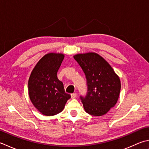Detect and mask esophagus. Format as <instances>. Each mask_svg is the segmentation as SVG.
Masks as SVG:
<instances>
[{
  "label": "esophagus",
  "mask_w": 149,
  "mask_h": 149,
  "mask_svg": "<svg viewBox=\"0 0 149 149\" xmlns=\"http://www.w3.org/2000/svg\"><path fill=\"white\" fill-rule=\"evenodd\" d=\"M76 97H77V94H76V93H74V94H71V97L72 99L75 98Z\"/></svg>",
  "instance_id": "34e87169"
}]
</instances>
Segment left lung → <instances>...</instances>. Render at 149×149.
I'll return each mask as SVG.
<instances>
[{"mask_svg": "<svg viewBox=\"0 0 149 149\" xmlns=\"http://www.w3.org/2000/svg\"><path fill=\"white\" fill-rule=\"evenodd\" d=\"M85 75L87 93L80 96L85 111L90 115L105 114L114 107L119 98L121 83L109 63L95 53L74 56Z\"/></svg>", "mask_w": 149, "mask_h": 149, "instance_id": "left-lung-1", "label": "left lung"}]
</instances>
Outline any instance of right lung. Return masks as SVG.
Instances as JSON below:
<instances>
[{"label": "right lung", "mask_w": 149, "mask_h": 149, "mask_svg": "<svg viewBox=\"0 0 149 149\" xmlns=\"http://www.w3.org/2000/svg\"><path fill=\"white\" fill-rule=\"evenodd\" d=\"M65 57L62 54H48L42 57L31 72L28 92L34 107L42 114L51 116L63 110L71 96L66 94L57 73Z\"/></svg>", "instance_id": "add662e5"}]
</instances>
